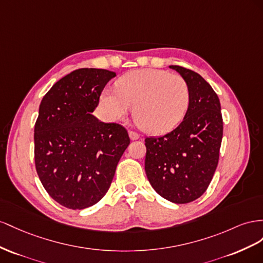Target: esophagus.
Here are the masks:
<instances>
[{
    "instance_id": "1",
    "label": "esophagus",
    "mask_w": 263,
    "mask_h": 263,
    "mask_svg": "<svg viewBox=\"0 0 263 263\" xmlns=\"http://www.w3.org/2000/svg\"><path fill=\"white\" fill-rule=\"evenodd\" d=\"M129 137H130L131 140L134 141V140L140 139V134L137 133V132H134V131H129Z\"/></svg>"
}]
</instances>
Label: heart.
Wrapping results in <instances>:
<instances>
[{
    "mask_svg": "<svg viewBox=\"0 0 263 263\" xmlns=\"http://www.w3.org/2000/svg\"><path fill=\"white\" fill-rule=\"evenodd\" d=\"M190 101V86L183 77L146 68L125 73L118 80L117 90H103L100 108L110 121L124 119L134 108V121L142 130L162 134L183 121Z\"/></svg>",
    "mask_w": 263,
    "mask_h": 263,
    "instance_id": "obj_1",
    "label": "heart"
}]
</instances>
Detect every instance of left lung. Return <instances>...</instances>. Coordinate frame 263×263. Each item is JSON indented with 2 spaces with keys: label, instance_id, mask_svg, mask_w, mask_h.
I'll return each instance as SVG.
<instances>
[{
  "label": "left lung",
  "instance_id": "1",
  "mask_svg": "<svg viewBox=\"0 0 263 263\" xmlns=\"http://www.w3.org/2000/svg\"><path fill=\"white\" fill-rule=\"evenodd\" d=\"M187 81L189 110L176 129L159 138H146L145 173L155 192L175 204L200 197L218 165L222 117L218 96L199 73L170 66Z\"/></svg>",
  "mask_w": 263,
  "mask_h": 263
}]
</instances>
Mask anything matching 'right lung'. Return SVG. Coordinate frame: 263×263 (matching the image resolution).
I'll return each instance as SVG.
<instances>
[{
  "label": "right lung",
  "instance_id": "right-lung-1",
  "mask_svg": "<svg viewBox=\"0 0 263 263\" xmlns=\"http://www.w3.org/2000/svg\"><path fill=\"white\" fill-rule=\"evenodd\" d=\"M115 77L106 69H77L58 80L41 102L34 130L36 171L49 196L66 208L97 204L130 144L122 125L92 115Z\"/></svg>",
  "mask_w": 263,
  "mask_h": 263
}]
</instances>
